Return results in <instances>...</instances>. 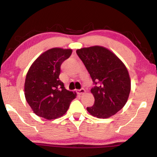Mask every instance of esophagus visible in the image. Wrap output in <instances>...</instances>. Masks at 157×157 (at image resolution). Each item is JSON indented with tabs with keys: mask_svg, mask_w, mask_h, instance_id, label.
Listing matches in <instances>:
<instances>
[{
	"mask_svg": "<svg viewBox=\"0 0 157 157\" xmlns=\"http://www.w3.org/2000/svg\"><path fill=\"white\" fill-rule=\"evenodd\" d=\"M76 92H77V94H78L81 95V94H84V93H85V90H84V89H83V88H82V89H76Z\"/></svg>",
	"mask_w": 157,
	"mask_h": 157,
	"instance_id": "34e87169",
	"label": "esophagus"
}]
</instances>
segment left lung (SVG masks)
<instances>
[{"label": "left lung", "mask_w": 157, "mask_h": 157, "mask_svg": "<svg viewBox=\"0 0 157 157\" xmlns=\"http://www.w3.org/2000/svg\"><path fill=\"white\" fill-rule=\"evenodd\" d=\"M95 86L91 89L94 105L86 109L99 118H109L120 111L128 99L131 81L121 60L109 50L92 46L77 50Z\"/></svg>", "instance_id": "8db88e82"}]
</instances>
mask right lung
<instances>
[{"instance_id": "right-lung-1", "label": "right lung", "mask_w": 157, "mask_h": 157, "mask_svg": "<svg viewBox=\"0 0 157 157\" xmlns=\"http://www.w3.org/2000/svg\"><path fill=\"white\" fill-rule=\"evenodd\" d=\"M72 54L71 49L47 50L30 66L25 82V96L34 113L48 120L66 113L76 94L66 90L59 76L61 65Z\"/></svg>"}]
</instances>
